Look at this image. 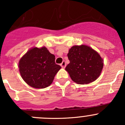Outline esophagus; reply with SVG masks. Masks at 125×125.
I'll list each match as a JSON object with an SVG mask.
<instances>
[{
	"label": "esophagus",
	"mask_w": 125,
	"mask_h": 125,
	"mask_svg": "<svg viewBox=\"0 0 125 125\" xmlns=\"http://www.w3.org/2000/svg\"><path fill=\"white\" fill-rule=\"evenodd\" d=\"M60 66L63 68H65V66H66V63H65V61H63L62 63L60 64Z\"/></svg>",
	"instance_id": "1"
}]
</instances>
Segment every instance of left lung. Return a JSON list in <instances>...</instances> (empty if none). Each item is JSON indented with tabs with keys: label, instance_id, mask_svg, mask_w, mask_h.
Instances as JSON below:
<instances>
[{
	"label": "left lung",
	"instance_id": "8db88e82",
	"mask_svg": "<svg viewBox=\"0 0 125 125\" xmlns=\"http://www.w3.org/2000/svg\"><path fill=\"white\" fill-rule=\"evenodd\" d=\"M70 63L65 70L77 84H88L95 81L101 74L103 60L97 51L86 45H75L69 50Z\"/></svg>",
	"mask_w": 125,
	"mask_h": 125
}]
</instances>
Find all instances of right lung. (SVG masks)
<instances>
[{"label":"right lung","mask_w":125,"mask_h":125,"mask_svg":"<svg viewBox=\"0 0 125 125\" xmlns=\"http://www.w3.org/2000/svg\"><path fill=\"white\" fill-rule=\"evenodd\" d=\"M24 81L34 88H45L53 82L61 66L55 63V55L46 47H34L27 51L19 62Z\"/></svg>","instance_id":"obj_1"}]
</instances>
